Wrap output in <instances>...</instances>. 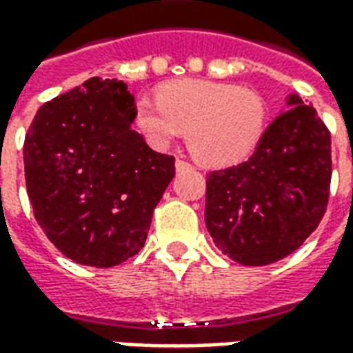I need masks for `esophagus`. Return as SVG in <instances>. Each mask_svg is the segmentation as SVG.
Segmentation results:
<instances>
[{
	"instance_id": "1",
	"label": "esophagus",
	"mask_w": 353,
	"mask_h": 353,
	"mask_svg": "<svg viewBox=\"0 0 353 353\" xmlns=\"http://www.w3.org/2000/svg\"><path fill=\"white\" fill-rule=\"evenodd\" d=\"M176 170H177V172L192 170V164H189V162H187V161H181V159H177V161H176Z\"/></svg>"
}]
</instances>
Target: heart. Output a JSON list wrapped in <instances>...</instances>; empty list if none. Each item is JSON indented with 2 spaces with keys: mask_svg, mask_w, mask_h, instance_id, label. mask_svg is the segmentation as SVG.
I'll use <instances>...</instances> for the list:
<instances>
[{
  "mask_svg": "<svg viewBox=\"0 0 353 353\" xmlns=\"http://www.w3.org/2000/svg\"><path fill=\"white\" fill-rule=\"evenodd\" d=\"M159 100L139 98L136 124L157 149L187 130V147L208 166L242 161L259 145L268 126V103L257 90L206 79L168 83Z\"/></svg>",
  "mask_w": 353,
  "mask_h": 353,
  "instance_id": "obj_1",
  "label": "heart"
}]
</instances>
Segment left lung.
Segmentation results:
<instances>
[{
    "mask_svg": "<svg viewBox=\"0 0 353 353\" xmlns=\"http://www.w3.org/2000/svg\"><path fill=\"white\" fill-rule=\"evenodd\" d=\"M285 105L248 161L206 177L208 232L240 265L288 257L325 214L331 134L299 94H289Z\"/></svg>",
    "mask_w": 353,
    "mask_h": 353,
    "instance_id": "obj_1",
    "label": "left lung"
}]
</instances>
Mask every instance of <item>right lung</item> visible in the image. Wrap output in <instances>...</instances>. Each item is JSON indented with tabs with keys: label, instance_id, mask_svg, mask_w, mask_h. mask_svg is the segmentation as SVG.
Returning <instances> with one entry per match:
<instances>
[{
	"label": "right lung",
	"instance_id": "1",
	"mask_svg": "<svg viewBox=\"0 0 353 353\" xmlns=\"http://www.w3.org/2000/svg\"><path fill=\"white\" fill-rule=\"evenodd\" d=\"M123 81L90 77L39 108L24 141L28 196L39 227L65 257L121 265L145 244L154 206L176 174L132 128Z\"/></svg>",
	"mask_w": 353,
	"mask_h": 353
}]
</instances>
